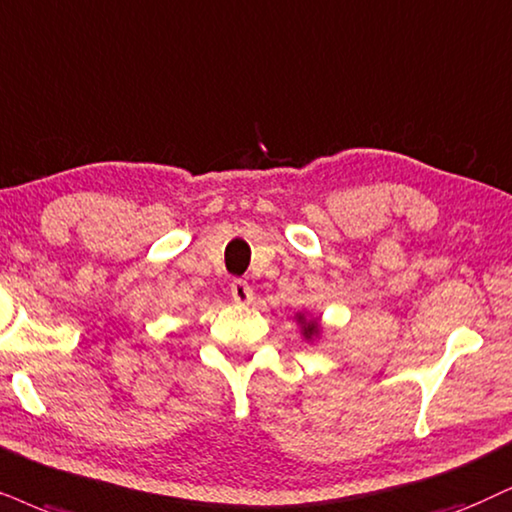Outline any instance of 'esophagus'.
I'll return each instance as SVG.
<instances>
[{
	"mask_svg": "<svg viewBox=\"0 0 512 512\" xmlns=\"http://www.w3.org/2000/svg\"><path fill=\"white\" fill-rule=\"evenodd\" d=\"M230 294H232V299L237 301V304H249V301L254 299V292H251L249 282H246V280H232Z\"/></svg>",
	"mask_w": 512,
	"mask_h": 512,
	"instance_id": "34e87169",
	"label": "esophagus"
}]
</instances>
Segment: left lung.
Segmentation results:
<instances>
[{
    "label": "left lung",
    "instance_id": "8db88e82",
    "mask_svg": "<svg viewBox=\"0 0 512 512\" xmlns=\"http://www.w3.org/2000/svg\"><path fill=\"white\" fill-rule=\"evenodd\" d=\"M299 320H304V315H299ZM315 332H318V323H308V325L304 327L306 337H311V334H315Z\"/></svg>",
    "mask_w": 512,
    "mask_h": 512
}]
</instances>
